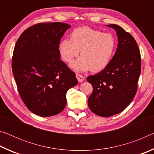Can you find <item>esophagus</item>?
<instances>
[{
    "instance_id": "34e87169",
    "label": "esophagus",
    "mask_w": 154,
    "mask_h": 154,
    "mask_svg": "<svg viewBox=\"0 0 154 154\" xmlns=\"http://www.w3.org/2000/svg\"><path fill=\"white\" fill-rule=\"evenodd\" d=\"M76 77H77V79L78 82H82L85 80V77L82 75H79V74L77 73L76 74Z\"/></svg>"
}]
</instances>
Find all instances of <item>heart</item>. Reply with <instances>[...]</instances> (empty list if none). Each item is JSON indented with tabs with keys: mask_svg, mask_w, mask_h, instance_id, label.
Masks as SVG:
<instances>
[{
	"mask_svg": "<svg viewBox=\"0 0 154 154\" xmlns=\"http://www.w3.org/2000/svg\"><path fill=\"white\" fill-rule=\"evenodd\" d=\"M116 48L113 35L88 26L75 28L70 39L64 38L58 45L60 55L66 62H71L80 51L82 56L70 64V67L77 72L103 71L111 62Z\"/></svg>",
	"mask_w": 154,
	"mask_h": 154,
	"instance_id": "1",
	"label": "heart"
}]
</instances>
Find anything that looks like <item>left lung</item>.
<instances>
[{
  "label": "left lung",
  "instance_id": "obj_1",
  "mask_svg": "<svg viewBox=\"0 0 154 154\" xmlns=\"http://www.w3.org/2000/svg\"><path fill=\"white\" fill-rule=\"evenodd\" d=\"M106 26L116 30L118 48L105 69L87 78L93 87L88 98L89 108L105 118L120 113L132 102L141 66L139 49L132 36L118 25Z\"/></svg>",
  "mask_w": 154,
  "mask_h": 154
}]
</instances>
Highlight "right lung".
Returning <instances> with one entry per match:
<instances>
[{
  "mask_svg": "<svg viewBox=\"0 0 154 154\" xmlns=\"http://www.w3.org/2000/svg\"><path fill=\"white\" fill-rule=\"evenodd\" d=\"M71 25L39 23L22 32L15 44L12 71L20 95L35 115L58 114L66 105V94L78 81L60 60L58 45Z\"/></svg>",
  "mask_w": 154,
  "mask_h": 154,
  "instance_id": "right-lung-1",
  "label": "right lung"
}]
</instances>
